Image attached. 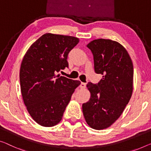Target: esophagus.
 <instances>
[{
	"label": "esophagus",
	"mask_w": 151,
	"mask_h": 151,
	"mask_svg": "<svg viewBox=\"0 0 151 151\" xmlns=\"http://www.w3.org/2000/svg\"><path fill=\"white\" fill-rule=\"evenodd\" d=\"M80 87H81V89L85 88V87H86V83H81V85H80Z\"/></svg>",
	"instance_id": "obj_1"
}]
</instances>
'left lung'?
<instances>
[{"instance_id": "left-lung-1", "label": "left lung", "mask_w": 151, "mask_h": 151, "mask_svg": "<svg viewBox=\"0 0 151 151\" xmlns=\"http://www.w3.org/2000/svg\"><path fill=\"white\" fill-rule=\"evenodd\" d=\"M87 47L93 55L96 73L102 74V78L98 84L87 85L91 97L82 106L83 115L91 128L104 129L117 120L132 97L133 63L116 41L96 39Z\"/></svg>"}]
</instances>
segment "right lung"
Returning <instances> with one entry per match:
<instances>
[{"label":"right lung","mask_w":151,"mask_h":151,"mask_svg":"<svg viewBox=\"0 0 151 151\" xmlns=\"http://www.w3.org/2000/svg\"><path fill=\"white\" fill-rule=\"evenodd\" d=\"M78 38L46 33L30 47L19 71L24 104L34 120L43 127H53L63 114L79 81L57 75L68 68V53Z\"/></svg>","instance_id":"obj_1"}]
</instances>
